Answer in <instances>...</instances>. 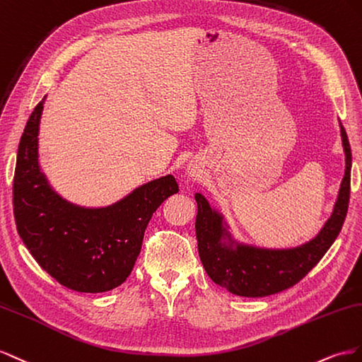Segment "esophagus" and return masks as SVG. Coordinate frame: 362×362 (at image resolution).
<instances>
[{
	"label": "esophagus",
	"instance_id": "esophagus-1",
	"mask_svg": "<svg viewBox=\"0 0 362 362\" xmlns=\"http://www.w3.org/2000/svg\"><path fill=\"white\" fill-rule=\"evenodd\" d=\"M189 174H191V175H192V177H194V171H191V173H189Z\"/></svg>",
	"mask_w": 362,
	"mask_h": 362
}]
</instances>
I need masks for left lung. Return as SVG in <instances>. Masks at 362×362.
<instances>
[{
    "label": "left lung",
    "instance_id": "1",
    "mask_svg": "<svg viewBox=\"0 0 362 362\" xmlns=\"http://www.w3.org/2000/svg\"><path fill=\"white\" fill-rule=\"evenodd\" d=\"M339 127L346 153V173L338 199L323 229L303 245L272 250L235 243L227 232L223 215L212 209L202 194H195L199 206L195 218L199 255L206 273L216 285L243 297L272 296L302 281L325 256L341 232L350 199L352 151L343 124H339Z\"/></svg>",
    "mask_w": 362,
    "mask_h": 362
}]
</instances>
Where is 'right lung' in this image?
<instances>
[{
  "mask_svg": "<svg viewBox=\"0 0 362 362\" xmlns=\"http://www.w3.org/2000/svg\"><path fill=\"white\" fill-rule=\"evenodd\" d=\"M44 101L19 141L13 214L21 240L36 262L69 290L105 293L121 285L139 256L153 212L179 192L173 175L151 180L106 208H81L60 197L40 171L37 135Z\"/></svg>",
  "mask_w": 362,
  "mask_h": 362,
  "instance_id": "right-lung-1",
  "label": "right lung"
}]
</instances>
